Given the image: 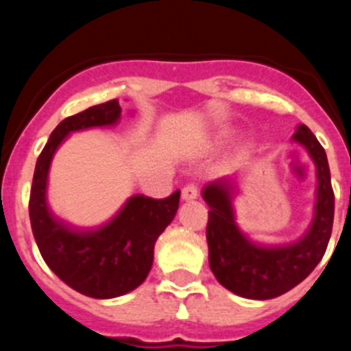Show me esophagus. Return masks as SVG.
Here are the masks:
<instances>
[{
  "label": "esophagus",
  "instance_id": "34e87169",
  "mask_svg": "<svg viewBox=\"0 0 351 351\" xmlns=\"http://www.w3.org/2000/svg\"><path fill=\"white\" fill-rule=\"evenodd\" d=\"M198 197V186L195 183H189L186 186H183L182 190V198L183 200H195Z\"/></svg>",
  "mask_w": 351,
  "mask_h": 351
}]
</instances>
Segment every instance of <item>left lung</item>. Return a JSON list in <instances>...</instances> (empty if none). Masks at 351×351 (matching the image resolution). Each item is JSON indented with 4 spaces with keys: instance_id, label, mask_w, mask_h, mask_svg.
<instances>
[{
    "instance_id": "8db88e82",
    "label": "left lung",
    "mask_w": 351,
    "mask_h": 351,
    "mask_svg": "<svg viewBox=\"0 0 351 351\" xmlns=\"http://www.w3.org/2000/svg\"><path fill=\"white\" fill-rule=\"evenodd\" d=\"M292 139L306 147L317 171L314 219L299 241L285 246L253 243L236 226L232 210L234 183L222 178L202 189V197L210 207L207 243L212 274L219 284L246 299H274L299 285L319 263L331 238L335 193L326 153L309 127H297Z\"/></svg>"
}]
</instances>
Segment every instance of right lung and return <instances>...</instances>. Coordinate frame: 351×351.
I'll list each match as a JSON object with an SVG mask.
<instances>
[{
    "label": "right lung",
    "instance_id": "1",
    "mask_svg": "<svg viewBox=\"0 0 351 351\" xmlns=\"http://www.w3.org/2000/svg\"><path fill=\"white\" fill-rule=\"evenodd\" d=\"M119 100L95 105L62 120L37 159L32 182L30 224L47 267L64 284L93 299H112L137 289L153 267L154 244L180 205V190L166 198L134 195L119 214L98 228H74L56 217L47 205L52 156L74 130L119 122Z\"/></svg>",
    "mask_w": 351,
    "mask_h": 351
}]
</instances>
